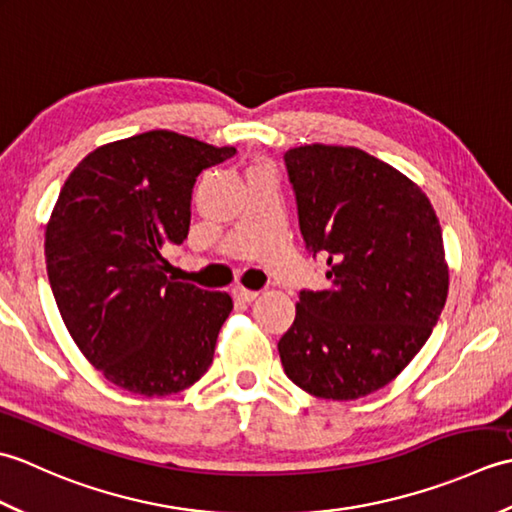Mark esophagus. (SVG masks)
<instances>
[{"label":"esophagus","mask_w":512,"mask_h":512,"mask_svg":"<svg viewBox=\"0 0 512 512\" xmlns=\"http://www.w3.org/2000/svg\"><path fill=\"white\" fill-rule=\"evenodd\" d=\"M233 295H235V299H239V301L250 303V301H255V299L259 297V292H255V290H248V288H235V290H233Z\"/></svg>","instance_id":"obj_1"}]
</instances>
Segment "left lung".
<instances>
[{
    "instance_id": "obj_1",
    "label": "left lung",
    "mask_w": 512,
    "mask_h": 512,
    "mask_svg": "<svg viewBox=\"0 0 512 512\" xmlns=\"http://www.w3.org/2000/svg\"><path fill=\"white\" fill-rule=\"evenodd\" d=\"M308 248L330 288L303 290L281 336L286 376L325 400H356L391 383L427 343L449 295L442 228L427 195L358 147L286 151Z\"/></svg>"
}]
</instances>
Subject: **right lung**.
Segmentation results:
<instances>
[{"label":"right lung","mask_w":512,"mask_h":512,"mask_svg":"<svg viewBox=\"0 0 512 512\" xmlns=\"http://www.w3.org/2000/svg\"><path fill=\"white\" fill-rule=\"evenodd\" d=\"M235 147L169 129L96 147L65 180L46 224L54 301L76 347L140 396L191 387L213 363L228 292L167 277V246L189 235L191 191Z\"/></svg>","instance_id":"1"}]
</instances>
